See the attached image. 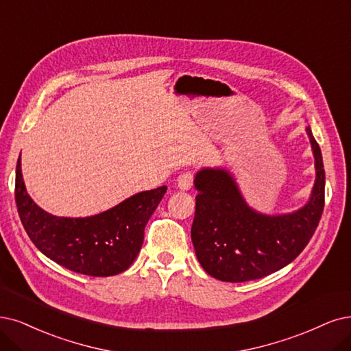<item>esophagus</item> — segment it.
<instances>
[{"mask_svg": "<svg viewBox=\"0 0 351 351\" xmlns=\"http://www.w3.org/2000/svg\"><path fill=\"white\" fill-rule=\"evenodd\" d=\"M192 184H193V176H192V173H191V172H184V173H180V175L178 176L175 185H176V188H178L179 191H189L191 186H192Z\"/></svg>", "mask_w": 351, "mask_h": 351, "instance_id": "1", "label": "esophagus"}]
</instances>
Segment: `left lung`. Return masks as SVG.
<instances>
[{"label": "left lung", "instance_id": "obj_1", "mask_svg": "<svg viewBox=\"0 0 351 351\" xmlns=\"http://www.w3.org/2000/svg\"><path fill=\"white\" fill-rule=\"evenodd\" d=\"M315 160V180L308 201L295 211L266 214L254 210L226 167H202L193 178L195 218L191 239L198 262L223 282L265 278L300 256L315 232L324 210L322 154L311 127H305Z\"/></svg>", "mask_w": 351, "mask_h": 351}]
</instances>
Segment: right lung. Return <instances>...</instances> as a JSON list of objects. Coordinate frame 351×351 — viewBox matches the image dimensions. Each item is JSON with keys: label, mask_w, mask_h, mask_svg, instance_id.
<instances>
[{"label": "right lung", "mask_w": 351, "mask_h": 351, "mask_svg": "<svg viewBox=\"0 0 351 351\" xmlns=\"http://www.w3.org/2000/svg\"><path fill=\"white\" fill-rule=\"evenodd\" d=\"M166 189L137 192L90 217H58L27 193L21 158L16 167V204L30 240L50 261L88 276H114L132 266L145 240V227Z\"/></svg>", "instance_id": "right-lung-1"}]
</instances>
